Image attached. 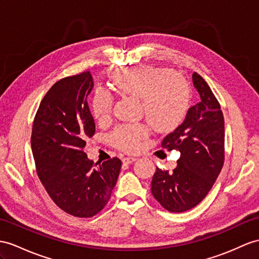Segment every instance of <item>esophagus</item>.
<instances>
[{
	"mask_svg": "<svg viewBox=\"0 0 259 259\" xmlns=\"http://www.w3.org/2000/svg\"><path fill=\"white\" fill-rule=\"evenodd\" d=\"M136 160H137L136 157H126V158L123 159V162L124 163H127V165H128V163H133Z\"/></svg>",
	"mask_w": 259,
	"mask_h": 259,
	"instance_id": "esophagus-1",
	"label": "esophagus"
}]
</instances>
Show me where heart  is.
Returning <instances> with one entry per match:
<instances>
[{"label":"heart","mask_w":259,"mask_h":259,"mask_svg":"<svg viewBox=\"0 0 259 259\" xmlns=\"http://www.w3.org/2000/svg\"><path fill=\"white\" fill-rule=\"evenodd\" d=\"M113 84L118 91L142 101L143 112L153 128L159 133H170L185 122L191 106V89L186 79L176 75L172 69L138 66L118 69L112 74ZM114 98L100 88L92 99V113L98 121L108 119ZM148 136L144 124H123L110 136L114 146L134 153Z\"/></svg>","instance_id":"obj_1"}]
</instances>
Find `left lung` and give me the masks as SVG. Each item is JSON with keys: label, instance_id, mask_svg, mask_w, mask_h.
Returning <instances> with one entry per match:
<instances>
[{"label": "left lung", "instance_id": "left-lung-1", "mask_svg": "<svg viewBox=\"0 0 259 259\" xmlns=\"http://www.w3.org/2000/svg\"><path fill=\"white\" fill-rule=\"evenodd\" d=\"M201 101L191 106L179 127L162 140L161 147L180 151L172 172L158 167L151 180V193L169 212L192 209L211 190L224 163V117L209 84L192 74Z\"/></svg>", "mask_w": 259, "mask_h": 259}]
</instances>
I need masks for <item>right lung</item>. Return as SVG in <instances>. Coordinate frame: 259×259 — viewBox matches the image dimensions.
Returning <instances> with one entry per match:
<instances>
[{
    "label": "right lung",
    "mask_w": 259,
    "mask_h": 259,
    "mask_svg": "<svg viewBox=\"0 0 259 259\" xmlns=\"http://www.w3.org/2000/svg\"><path fill=\"white\" fill-rule=\"evenodd\" d=\"M92 88L89 71L57 81L41 100L30 137L42 186L61 210L77 218L103 210L122 166L114 157L97 167L83 151L85 141L96 133L87 102Z\"/></svg>",
    "instance_id": "obj_1"
}]
</instances>
